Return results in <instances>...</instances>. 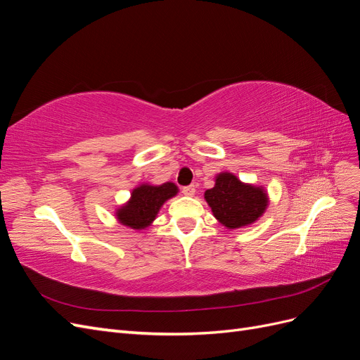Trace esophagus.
I'll list each match as a JSON object with an SVG mask.
<instances>
[{
  "label": "esophagus",
  "mask_w": 360,
  "mask_h": 360,
  "mask_svg": "<svg viewBox=\"0 0 360 360\" xmlns=\"http://www.w3.org/2000/svg\"><path fill=\"white\" fill-rule=\"evenodd\" d=\"M195 191H197V186H195V184H189V186H184L181 189L183 195H186V197H192V195H195Z\"/></svg>",
  "instance_id": "obj_1"
}]
</instances>
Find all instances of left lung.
I'll return each instance as SVG.
<instances>
[{"instance_id": "left-lung-1", "label": "left lung", "mask_w": 360, "mask_h": 360, "mask_svg": "<svg viewBox=\"0 0 360 360\" xmlns=\"http://www.w3.org/2000/svg\"><path fill=\"white\" fill-rule=\"evenodd\" d=\"M204 198L212 207L216 219L226 228L252 224L267 205V195L263 189L243 184L230 172L219 174L214 188L207 189Z\"/></svg>"}]
</instances>
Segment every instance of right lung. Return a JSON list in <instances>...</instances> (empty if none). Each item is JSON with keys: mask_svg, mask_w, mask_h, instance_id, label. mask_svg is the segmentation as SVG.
<instances>
[{"mask_svg": "<svg viewBox=\"0 0 360 360\" xmlns=\"http://www.w3.org/2000/svg\"><path fill=\"white\" fill-rule=\"evenodd\" d=\"M177 193L174 183H163L160 186H139L132 192L127 205L117 212L118 221L135 230L146 228L155 219L160 205Z\"/></svg>", "mask_w": 360, "mask_h": 360, "instance_id": "obj_1", "label": "right lung"}]
</instances>
